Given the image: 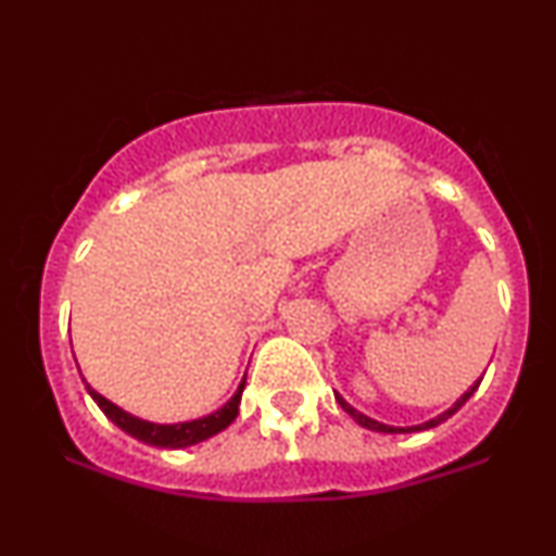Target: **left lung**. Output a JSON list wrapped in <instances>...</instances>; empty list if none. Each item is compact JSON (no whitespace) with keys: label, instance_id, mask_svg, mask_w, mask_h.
<instances>
[{"label":"left lung","instance_id":"obj_1","mask_svg":"<svg viewBox=\"0 0 556 556\" xmlns=\"http://www.w3.org/2000/svg\"><path fill=\"white\" fill-rule=\"evenodd\" d=\"M478 384H481V381H476V384H473V387H470V389H468V392H465V394H463V397H460V400H457V402H455V405H452V407H450V410H444V413H442V416H437V418L426 420V424H420V426H387V424H379V420H374V418L363 416V413H358V410H355V407H353V405H350V402H344V400L340 397V394H334V397H337V402H340V405H342V410H344V413H348V416H350V418H353V420H355V424H361V426H363V429H371V431H379V433H413V431H426V429H433V426L444 424V420H446V418H452V416H455V413H457V410H460V407L465 405V402H468V400H470V394H473V392H476V389H478Z\"/></svg>","mask_w":556,"mask_h":556}]
</instances>
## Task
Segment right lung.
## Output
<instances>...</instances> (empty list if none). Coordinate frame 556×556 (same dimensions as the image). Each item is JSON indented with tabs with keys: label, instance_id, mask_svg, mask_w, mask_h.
<instances>
[{
	"label": "right lung",
	"instance_id": "1",
	"mask_svg": "<svg viewBox=\"0 0 556 556\" xmlns=\"http://www.w3.org/2000/svg\"><path fill=\"white\" fill-rule=\"evenodd\" d=\"M86 389H88V394L93 397L96 405L101 407V413H104V416L110 418L114 426H119L125 433L136 437L138 442L154 444V446H167V450H180V446L198 444V442H203V439L214 437V433L225 431L227 426L238 418V407H240L242 389H245V379L240 381L238 392L232 394V400H229L227 405H222L219 410L212 413V416L185 420V424H151V420L136 418V416H130V413H125L123 407H117L114 402L101 397V394L88 384H86Z\"/></svg>",
	"mask_w": 556,
	"mask_h": 556
}]
</instances>
